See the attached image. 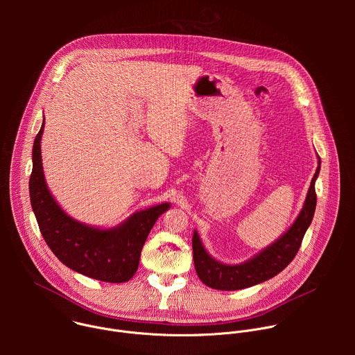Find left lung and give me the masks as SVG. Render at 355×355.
Here are the masks:
<instances>
[{
	"mask_svg": "<svg viewBox=\"0 0 355 355\" xmlns=\"http://www.w3.org/2000/svg\"><path fill=\"white\" fill-rule=\"evenodd\" d=\"M316 173L312 178L305 204L302 207L291 227L268 247L263 248L254 257L241 264H225L215 260L202 244L198 232L192 236L193 264L199 279L205 285L219 291H237L268 281L279 274L296 256L308 227L312 223L316 209L315 182L320 173V157Z\"/></svg>",
	"mask_w": 355,
	"mask_h": 355,
	"instance_id": "obj_1",
	"label": "left lung"
}]
</instances>
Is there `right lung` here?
Returning <instances> with one entry per match:
<instances>
[{
    "label": "right lung",
    "mask_w": 355,
    "mask_h": 355,
    "mask_svg": "<svg viewBox=\"0 0 355 355\" xmlns=\"http://www.w3.org/2000/svg\"><path fill=\"white\" fill-rule=\"evenodd\" d=\"M33 141L31 205L40 233L53 254L69 268L104 282H126L137 271L143 244L160 215L170 209L168 202L130 215L121 225L101 229L76 220L66 214L50 193L42 166L40 139Z\"/></svg>",
    "instance_id": "right-lung-1"
}]
</instances>
